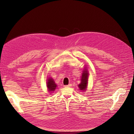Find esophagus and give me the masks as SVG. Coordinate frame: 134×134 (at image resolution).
Returning a JSON list of instances; mask_svg holds the SVG:
<instances>
[{
  "mask_svg": "<svg viewBox=\"0 0 134 134\" xmlns=\"http://www.w3.org/2000/svg\"><path fill=\"white\" fill-rule=\"evenodd\" d=\"M64 87H69L71 86V84H69L68 85H64Z\"/></svg>",
  "mask_w": 134,
  "mask_h": 134,
  "instance_id": "1",
  "label": "esophagus"
}]
</instances>
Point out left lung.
<instances>
[{
  "instance_id": "left-lung-1",
  "label": "left lung",
  "mask_w": 134,
  "mask_h": 134,
  "mask_svg": "<svg viewBox=\"0 0 134 134\" xmlns=\"http://www.w3.org/2000/svg\"><path fill=\"white\" fill-rule=\"evenodd\" d=\"M89 71L85 66L82 70V72L81 76L80 83L78 85L79 90L82 92H85L87 90L88 83V77H89Z\"/></svg>"
}]
</instances>
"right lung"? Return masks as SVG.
<instances>
[{
  "mask_svg": "<svg viewBox=\"0 0 134 134\" xmlns=\"http://www.w3.org/2000/svg\"><path fill=\"white\" fill-rule=\"evenodd\" d=\"M46 86L48 92H49L51 94L55 91L57 87V84L55 83L54 79L52 77H49L46 79Z\"/></svg>",
  "mask_w": 134,
  "mask_h": 134,
  "instance_id": "add662e5",
  "label": "right lung"
}]
</instances>
